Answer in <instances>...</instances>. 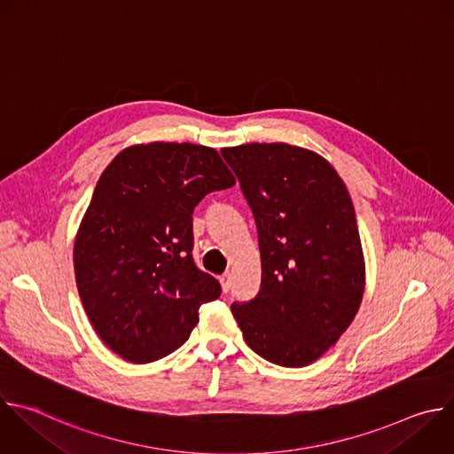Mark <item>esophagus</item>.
I'll return each mask as SVG.
<instances>
[{
    "mask_svg": "<svg viewBox=\"0 0 454 454\" xmlns=\"http://www.w3.org/2000/svg\"><path fill=\"white\" fill-rule=\"evenodd\" d=\"M219 282H221V287L224 293H228L231 289V284H230V275H221L219 277Z\"/></svg>",
    "mask_w": 454,
    "mask_h": 454,
    "instance_id": "34e87169",
    "label": "esophagus"
}]
</instances>
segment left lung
Segmentation results:
<instances>
[{"label":"left lung","instance_id":"obj_1","mask_svg":"<svg viewBox=\"0 0 454 454\" xmlns=\"http://www.w3.org/2000/svg\"><path fill=\"white\" fill-rule=\"evenodd\" d=\"M253 212L261 291L231 312L251 350L287 368L325 354L364 293V258L348 190L319 154L287 144L221 151Z\"/></svg>","mask_w":454,"mask_h":454}]
</instances>
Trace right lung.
Instances as JSON below:
<instances>
[{"label":"right lung","mask_w":454,"mask_h":454,"mask_svg":"<svg viewBox=\"0 0 454 454\" xmlns=\"http://www.w3.org/2000/svg\"><path fill=\"white\" fill-rule=\"evenodd\" d=\"M233 184L219 153L193 144L127 147L102 172L75 239V280L93 329L125 361L179 348L200 307L221 296L192 258V214Z\"/></svg>","instance_id":"1"}]
</instances>
